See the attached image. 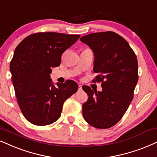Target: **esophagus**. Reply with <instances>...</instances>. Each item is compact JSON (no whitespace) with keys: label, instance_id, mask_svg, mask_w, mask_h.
I'll list each match as a JSON object with an SVG mask.
<instances>
[{"label":"esophagus","instance_id":"esophagus-1","mask_svg":"<svg viewBox=\"0 0 157 157\" xmlns=\"http://www.w3.org/2000/svg\"><path fill=\"white\" fill-rule=\"evenodd\" d=\"M79 90H82V85H79Z\"/></svg>","mask_w":157,"mask_h":157}]
</instances>
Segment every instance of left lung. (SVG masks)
Wrapping results in <instances>:
<instances>
[{
    "label": "left lung",
    "mask_w": 157,
    "mask_h": 157,
    "mask_svg": "<svg viewBox=\"0 0 157 157\" xmlns=\"http://www.w3.org/2000/svg\"><path fill=\"white\" fill-rule=\"evenodd\" d=\"M80 41L94 55V82H101L102 91L82 87L88 101L82 104L85 120L94 128L106 129L116 124L130 106L138 80V60L129 43L114 32L85 35Z\"/></svg>",
    "instance_id": "left-lung-1"
}]
</instances>
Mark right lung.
I'll list each match as a JSON object with an SVG mask.
<instances>
[{"instance_id":"right-lung-1","label":"right lung","mask_w":157,"mask_h":157,"mask_svg":"<svg viewBox=\"0 0 157 157\" xmlns=\"http://www.w3.org/2000/svg\"><path fill=\"white\" fill-rule=\"evenodd\" d=\"M80 35L39 33L29 35L16 48L10 72L16 97L25 117L35 125L52 124L60 117L63 104L76 93L77 82H56L51 68L61 64L62 53Z\"/></svg>"}]
</instances>
